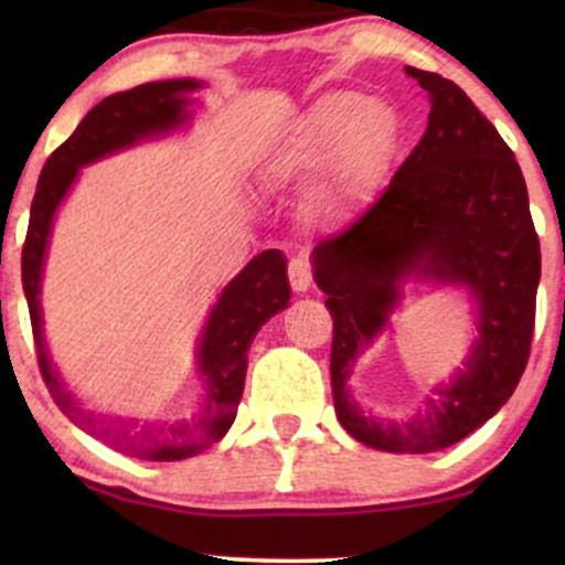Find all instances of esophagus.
Returning <instances> with one entry per match:
<instances>
[{"label": "esophagus", "instance_id": "34e87169", "mask_svg": "<svg viewBox=\"0 0 565 565\" xmlns=\"http://www.w3.org/2000/svg\"><path fill=\"white\" fill-rule=\"evenodd\" d=\"M288 280L296 292H306L313 285V269L306 257H292L288 265Z\"/></svg>", "mask_w": 565, "mask_h": 565}]
</instances>
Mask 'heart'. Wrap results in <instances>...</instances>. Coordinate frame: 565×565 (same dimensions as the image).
I'll return each mask as SVG.
<instances>
[{"label":"heart","instance_id":"b5f03b06","mask_svg":"<svg viewBox=\"0 0 565 565\" xmlns=\"http://www.w3.org/2000/svg\"><path fill=\"white\" fill-rule=\"evenodd\" d=\"M398 115L362 92H329L300 120L290 164L316 169L329 162L334 205H347L383 172L398 149Z\"/></svg>","mask_w":565,"mask_h":565}]
</instances>
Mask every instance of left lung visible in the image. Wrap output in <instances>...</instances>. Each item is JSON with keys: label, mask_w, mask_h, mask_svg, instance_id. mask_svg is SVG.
Listing matches in <instances>:
<instances>
[{"label": "left lung", "mask_w": 565, "mask_h": 565, "mask_svg": "<svg viewBox=\"0 0 565 565\" xmlns=\"http://www.w3.org/2000/svg\"><path fill=\"white\" fill-rule=\"evenodd\" d=\"M429 92V126L388 188L313 249V277L334 319L331 396L342 427L385 452H435L491 419L527 367L540 242L514 153L445 76L406 66ZM408 274L462 281L479 303L467 367L408 423H375L345 393L353 360L387 322Z\"/></svg>", "instance_id": "left-lung-1"}]
</instances>
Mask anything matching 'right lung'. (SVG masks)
Masks as SVG:
<instances>
[{"mask_svg": "<svg viewBox=\"0 0 565 565\" xmlns=\"http://www.w3.org/2000/svg\"><path fill=\"white\" fill-rule=\"evenodd\" d=\"M200 87L195 79H167L105 97L92 107L72 136L45 161L30 205L28 236L22 244V290L38 352V367L56 406L76 427L103 439L115 450L143 460H184L226 435L236 419L244 393L246 352L262 323L282 311L290 300L288 267L282 252L267 249L254 257L221 292L198 347V367L205 377V398L190 419L167 424L122 422L92 414L76 404L49 360L43 342L41 273L49 249L53 213L72 188L84 164L126 149L141 138L167 134L190 118L188 95Z\"/></svg>", "mask_w": 565, "mask_h": 565, "instance_id": "1", "label": "right lung"}]
</instances>
